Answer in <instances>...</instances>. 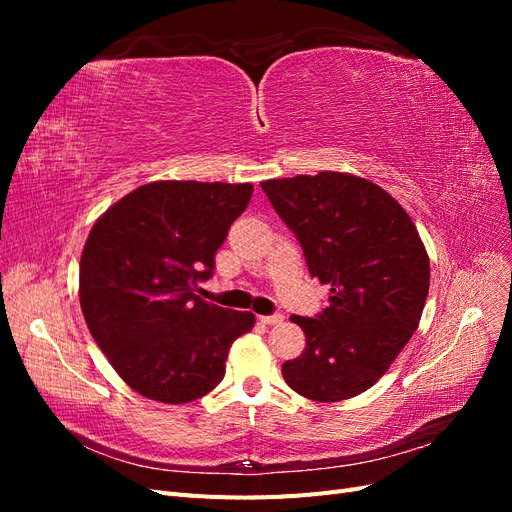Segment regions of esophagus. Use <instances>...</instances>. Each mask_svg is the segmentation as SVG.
<instances>
[{
	"mask_svg": "<svg viewBox=\"0 0 512 512\" xmlns=\"http://www.w3.org/2000/svg\"><path fill=\"white\" fill-rule=\"evenodd\" d=\"M260 322H262V324H269V327H273V324H282V322H284V316H282V314L260 316Z\"/></svg>",
	"mask_w": 512,
	"mask_h": 512,
	"instance_id": "esophagus-1",
	"label": "esophagus"
}]
</instances>
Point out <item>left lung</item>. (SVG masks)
Returning a JSON list of instances; mask_svg holds the SVG:
<instances>
[{
	"mask_svg": "<svg viewBox=\"0 0 512 512\" xmlns=\"http://www.w3.org/2000/svg\"><path fill=\"white\" fill-rule=\"evenodd\" d=\"M260 185L297 235L309 273L331 286L316 318H290L305 350L282 365V376L322 404L361 395L421 322L429 256L418 230L389 192L356 175L322 170Z\"/></svg>",
	"mask_w": 512,
	"mask_h": 512,
	"instance_id": "obj_1",
	"label": "left lung"
}]
</instances>
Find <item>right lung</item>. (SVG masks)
I'll list each match as a JSON object with an SVG mask.
<instances>
[{
  "mask_svg": "<svg viewBox=\"0 0 512 512\" xmlns=\"http://www.w3.org/2000/svg\"><path fill=\"white\" fill-rule=\"evenodd\" d=\"M252 183L153 181L102 213L81 254L79 297L89 333L130 389L188 404L226 374L228 350L252 312L194 294L215 269Z\"/></svg>",
  "mask_w": 512,
  "mask_h": 512,
  "instance_id": "right-lung-1",
  "label": "right lung"
}]
</instances>
